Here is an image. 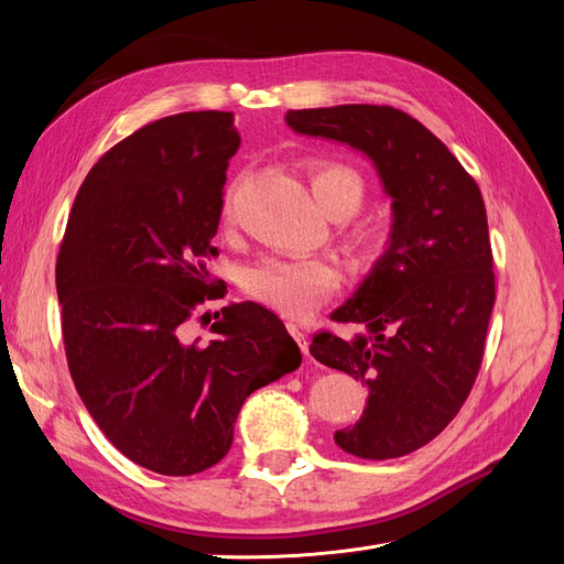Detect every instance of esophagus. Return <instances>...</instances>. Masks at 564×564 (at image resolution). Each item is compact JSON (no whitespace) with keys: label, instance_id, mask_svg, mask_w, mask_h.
Instances as JSON below:
<instances>
[{"label":"esophagus","instance_id":"1","mask_svg":"<svg viewBox=\"0 0 564 564\" xmlns=\"http://www.w3.org/2000/svg\"><path fill=\"white\" fill-rule=\"evenodd\" d=\"M286 329H289V334H292L294 338H296V344L301 346V350H303V355L308 357V334H305L296 322H289L286 324Z\"/></svg>","mask_w":564,"mask_h":564}]
</instances>
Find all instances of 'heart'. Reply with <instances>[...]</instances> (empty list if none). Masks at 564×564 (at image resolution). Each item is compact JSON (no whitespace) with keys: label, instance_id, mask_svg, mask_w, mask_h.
<instances>
[{"label":"heart","instance_id":"obj_1","mask_svg":"<svg viewBox=\"0 0 564 564\" xmlns=\"http://www.w3.org/2000/svg\"><path fill=\"white\" fill-rule=\"evenodd\" d=\"M313 195L319 207L334 218H350L362 209L367 183L357 169L334 160H315L308 166ZM226 224H232L230 204ZM348 240L355 249L369 251L373 237L367 230L352 228ZM340 286V272L334 263L322 259H294V256H263L245 272V289L278 313L301 317L317 311Z\"/></svg>","mask_w":564,"mask_h":564}]
</instances>
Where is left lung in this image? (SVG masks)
Listing matches in <instances>:
<instances>
[{"instance_id":"left-lung-1","label":"left lung","mask_w":564,"mask_h":564,"mask_svg":"<svg viewBox=\"0 0 564 564\" xmlns=\"http://www.w3.org/2000/svg\"><path fill=\"white\" fill-rule=\"evenodd\" d=\"M286 124L362 150L392 197L388 251L332 313L360 334L317 332L311 355L369 388L360 421L334 435L340 449L373 460L412 454L447 429L482 365L497 301L482 193L447 145L398 108L289 110Z\"/></svg>"}]
</instances>
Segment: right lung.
<instances>
[{
	"label": "right lung",
	"instance_id": "obj_1",
	"mask_svg": "<svg viewBox=\"0 0 564 564\" xmlns=\"http://www.w3.org/2000/svg\"><path fill=\"white\" fill-rule=\"evenodd\" d=\"M237 148L232 112L133 131L84 178L56 259L79 398L119 452L160 475L218 464L245 400L301 365L282 319L251 301L214 315L209 345L186 338L202 305L228 294L207 261Z\"/></svg>",
	"mask_w": 564,
	"mask_h": 564
}]
</instances>
